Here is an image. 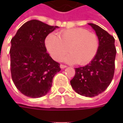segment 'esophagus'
Instances as JSON below:
<instances>
[{"label": "esophagus", "mask_w": 123, "mask_h": 123, "mask_svg": "<svg viewBox=\"0 0 123 123\" xmlns=\"http://www.w3.org/2000/svg\"><path fill=\"white\" fill-rule=\"evenodd\" d=\"M67 67V66H66V65H64V64H60V68H66Z\"/></svg>", "instance_id": "34e87169"}]
</instances>
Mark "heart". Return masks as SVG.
I'll use <instances>...</instances> for the list:
<instances>
[{"label":"heart","mask_w":123,"mask_h":123,"mask_svg":"<svg viewBox=\"0 0 123 123\" xmlns=\"http://www.w3.org/2000/svg\"><path fill=\"white\" fill-rule=\"evenodd\" d=\"M45 45L51 57L59 61L64 58L68 63L86 65L97 54L99 40L96 33L83 28H74L60 31L58 36L49 34L46 37Z\"/></svg>","instance_id":"1"}]
</instances>
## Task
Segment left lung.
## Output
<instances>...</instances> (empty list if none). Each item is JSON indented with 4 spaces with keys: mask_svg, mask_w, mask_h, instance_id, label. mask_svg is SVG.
<instances>
[{
    "mask_svg": "<svg viewBox=\"0 0 123 123\" xmlns=\"http://www.w3.org/2000/svg\"><path fill=\"white\" fill-rule=\"evenodd\" d=\"M89 25L96 31L99 49L90 64L75 68L70 84L79 94L93 97L104 92L111 83L114 74L116 49L113 36L94 24Z\"/></svg>",
    "mask_w": 123,
    "mask_h": 123,
    "instance_id": "1",
    "label": "left lung"
}]
</instances>
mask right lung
Segmentation results:
<instances>
[{"label": "right lung", "mask_w": 123, "mask_h": 123, "mask_svg": "<svg viewBox=\"0 0 123 123\" xmlns=\"http://www.w3.org/2000/svg\"><path fill=\"white\" fill-rule=\"evenodd\" d=\"M58 28L42 22H26L12 37L10 67L17 89L26 97L39 98L46 95L52 86L60 64L46 52L45 39Z\"/></svg>", "instance_id": "1"}]
</instances>
